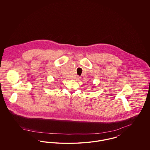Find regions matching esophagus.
<instances>
[{"mask_svg": "<svg viewBox=\"0 0 150 150\" xmlns=\"http://www.w3.org/2000/svg\"><path fill=\"white\" fill-rule=\"evenodd\" d=\"M75 79H76V80H79L80 79V77H79V76H76V78H75Z\"/></svg>", "mask_w": 150, "mask_h": 150, "instance_id": "1", "label": "esophagus"}]
</instances>
